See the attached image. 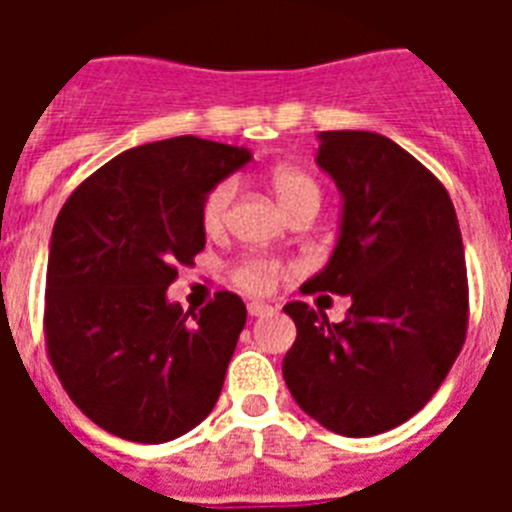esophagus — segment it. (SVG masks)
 Instances as JSON below:
<instances>
[{"label":"esophagus","instance_id":"esophagus-1","mask_svg":"<svg viewBox=\"0 0 512 512\" xmlns=\"http://www.w3.org/2000/svg\"><path fill=\"white\" fill-rule=\"evenodd\" d=\"M247 311H249V316H268L273 308H271V305H265V303H249Z\"/></svg>","mask_w":512,"mask_h":512}]
</instances>
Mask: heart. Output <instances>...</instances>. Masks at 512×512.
Listing matches in <instances>:
<instances>
[{
  "mask_svg": "<svg viewBox=\"0 0 512 512\" xmlns=\"http://www.w3.org/2000/svg\"><path fill=\"white\" fill-rule=\"evenodd\" d=\"M271 188L276 193V199L289 215L297 209L321 207V185L319 180L308 172L297 170V167H276L271 172ZM236 199V183L233 180H220L207 191L204 201H201V228L209 236L225 231L228 225V215H231V204ZM289 268L276 257H263V255H249L241 257L239 263L233 265V281L241 289H247L252 295H268L276 289L279 279L287 273Z\"/></svg>",
  "mask_w": 512,
  "mask_h": 512,
  "instance_id": "heart-1",
  "label": "heart"
}]
</instances>
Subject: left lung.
<instances>
[{"instance_id": "1", "label": "left lung", "mask_w": 512, "mask_h": 512, "mask_svg": "<svg viewBox=\"0 0 512 512\" xmlns=\"http://www.w3.org/2000/svg\"><path fill=\"white\" fill-rule=\"evenodd\" d=\"M316 162L342 193V228L327 268L303 292L348 295L329 324L287 303L297 340L284 380L305 414L332 433L366 438L428 404L468 335V271L449 193L385 135L321 132Z\"/></svg>"}]
</instances>
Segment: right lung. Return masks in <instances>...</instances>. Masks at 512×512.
I'll return each mask as SVG.
<instances>
[{
	"label": "right lung",
	"mask_w": 512,
	"mask_h": 512,
	"mask_svg": "<svg viewBox=\"0 0 512 512\" xmlns=\"http://www.w3.org/2000/svg\"><path fill=\"white\" fill-rule=\"evenodd\" d=\"M249 162L193 135L130 148L68 196L52 228L44 342L68 398L108 433L164 444L217 404L247 305L217 292L199 313L167 303L204 249L201 201Z\"/></svg>",
	"instance_id": "add662e5"
}]
</instances>
